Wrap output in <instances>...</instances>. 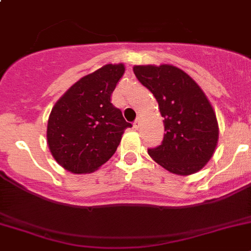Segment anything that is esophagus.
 <instances>
[{"label":"esophagus","instance_id":"1","mask_svg":"<svg viewBox=\"0 0 251 251\" xmlns=\"http://www.w3.org/2000/svg\"><path fill=\"white\" fill-rule=\"evenodd\" d=\"M141 123H142V121H141V117H137L136 120L134 121V127H135V128H139L140 126H141Z\"/></svg>","mask_w":251,"mask_h":251}]
</instances>
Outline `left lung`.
I'll use <instances>...</instances> for the list:
<instances>
[{
    "mask_svg": "<svg viewBox=\"0 0 251 251\" xmlns=\"http://www.w3.org/2000/svg\"><path fill=\"white\" fill-rule=\"evenodd\" d=\"M134 74L155 96L165 119L164 140L149 149V155L177 175L201 170L213 156L219 137L215 112L202 90L171 65L135 66Z\"/></svg>",
    "mask_w": 251,
    "mask_h": 251,
    "instance_id": "8db88e82",
    "label": "left lung"
}]
</instances>
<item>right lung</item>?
<instances>
[{
    "label": "right lung",
    "instance_id": "add662e5",
    "mask_svg": "<svg viewBox=\"0 0 251 251\" xmlns=\"http://www.w3.org/2000/svg\"><path fill=\"white\" fill-rule=\"evenodd\" d=\"M125 72L123 64L106 65L72 85L53 106L47 144L56 161L74 174L98 170L116 151L126 123L111 95Z\"/></svg>",
    "mask_w": 251,
    "mask_h": 251
}]
</instances>
